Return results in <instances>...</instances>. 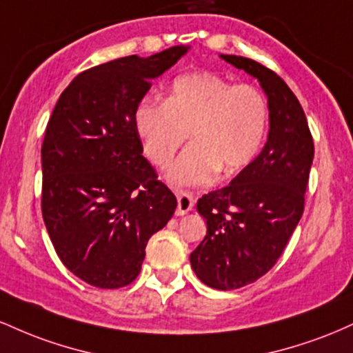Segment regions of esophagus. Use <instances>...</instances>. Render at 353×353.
I'll use <instances>...</instances> for the list:
<instances>
[{
    "label": "esophagus",
    "mask_w": 353,
    "mask_h": 353,
    "mask_svg": "<svg viewBox=\"0 0 353 353\" xmlns=\"http://www.w3.org/2000/svg\"><path fill=\"white\" fill-rule=\"evenodd\" d=\"M176 197H177V209H176L177 216H184V214H188L189 210H192L194 204H196L192 192H189V190H176Z\"/></svg>",
    "instance_id": "1"
}]
</instances>
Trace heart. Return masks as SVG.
Segmentation results:
<instances>
[{
	"label": "heart",
	"instance_id": "obj_1",
	"mask_svg": "<svg viewBox=\"0 0 353 353\" xmlns=\"http://www.w3.org/2000/svg\"><path fill=\"white\" fill-rule=\"evenodd\" d=\"M269 106L265 96L250 84H230L210 71L179 76L165 101H143L134 123L144 151L164 168L188 139L169 169L174 184H208L221 171L241 172L254 161L265 137Z\"/></svg>",
	"mask_w": 353,
	"mask_h": 353
}]
</instances>
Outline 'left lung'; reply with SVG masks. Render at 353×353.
Here are the masks:
<instances>
[{
  "label": "left lung",
  "mask_w": 353,
  "mask_h": 353,
  "mask_svg": "<svg viewBox=\"0 0 353 353\" xmlns=\"http://www.w3.org/2000/svg\"><path fill=\"white\" fill-rule=\"evenodd\" d=\"M221 58L257 79L269 106V134L261 154L229 185L197 201L208 234L190 254V265L205 285L234 290L269 272L297 228L314 141L301 103L281 76L254 59Z\"/></svg>",
  "instance_id": "obj_1"
}]
</instances>
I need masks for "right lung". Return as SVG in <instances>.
I'll list each match as a JSON object with an SVG mask.
<instances>
[{
	"label": "right lung",
	"mask_w": 353,
	"mask_h": 353,
	"mask_svg": "<svg viewBox=\"0 0 353 353\" xmlns=\"http://www.w3.org/2000/svg\"><path fill=\"white\" fill-rule=\"evenodd\" d=\"M189 46L83 71L61 92L41 148V210L61 262L99 289L129 285L176 196L143 156L134 114L151 81Z\"/></svg>",
	"instance_id": "1"
}]
</instances>
